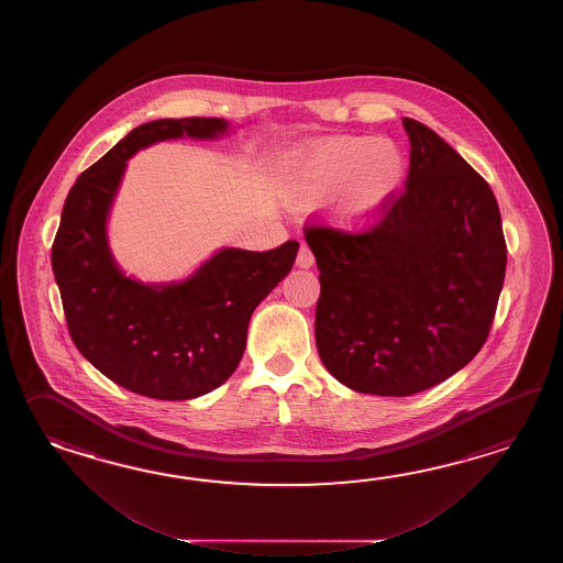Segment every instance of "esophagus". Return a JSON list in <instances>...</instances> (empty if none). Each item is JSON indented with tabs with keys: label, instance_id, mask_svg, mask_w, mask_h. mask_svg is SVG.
I'll return each instance as SVG.
<instances>
[{
	"label": "esophagus",
	"instance_id": "1",
	"mask_svg": "<svg viewBox=\"0 0 563 563\" xmlns=\"http://www.w3.org/2000/svg\"><path fill=\"white\" fill-rule=\"evenodd\" d=\"M296 265L301 267V269H310L311 265H313V255H311L310 247H308L306 243H301V245H299Z\"/></svg>",
	"mask_w": 563,
	"mask_h": 563
}]
</instances>
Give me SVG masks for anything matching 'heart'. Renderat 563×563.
<instances>
[{
	"label": "heart",
	"mask_w": 563,
	"mask_h": 563,
	"mask_svg": "<svg viewBox=\"0 0 563 563\" xmlns=\"http://www.w3.org/2000/svg\"><path fill=\"white\" fill-rule=\"evenodd\" d=\"M407 155L390 139L332 136L294 148L282 170L287 203L306 205L335 195L334 219L350 231L371 228L407 179Z\"/></svg>",
	"instance_id": "heart-1"
}]
</instances>
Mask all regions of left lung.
I'll list each match as a JSON object with an SVG mask.
<instances>
[{"label": "left lung", "mask_w": 563, "mask_h": 563, "mask_svg": "<svg viewBox=\"0 0 563 563\" xmlns=\"http://www.w3.org/2000/svg\"><path fill=\"white\" fill-rule=\"evenodd\" d=\"M407 191L376 228L347 235L313 228L320 269L316 346L347 388L410 396L477 356L503 289L507 247L489 185L419 120Z\"/></svg>", "instance_id": "8db88e82"}]
</instances>
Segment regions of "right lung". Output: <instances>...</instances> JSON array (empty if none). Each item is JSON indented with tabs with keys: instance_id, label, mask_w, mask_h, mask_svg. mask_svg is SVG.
<instances>
[{
	"instance_id": "right-lung-1",
	"label": "right lung",
	"mask_w": 563,
	"mask_h": 563,
	"mask_svg": "<svg viewBox=\"0 0 563 563\" xmlns=\"http://www.w3.org/2000/svg\"><path fill=\"white\" fill-rule=\"evenodd\" d=\"M223 119H158L132 129L74 183L52 245V269L74 344L112 383L158 400L216 390L240 366L252 313L291 272L298 241L272 252L221 247L191 276L153 284L126 276L108 217L126 161L161 141H217Z\"/></svg>"
}]
</instances>
